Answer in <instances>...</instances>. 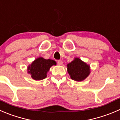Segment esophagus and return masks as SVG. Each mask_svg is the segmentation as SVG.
I'll return each instance as SVG.
<instances>
[{
	"mask_svg": "<svg viewBox=\"0 0 120 120\" xmlns=\"http://www.w3.org/2000/svg\"><path fill=\"white\" fill-rule=\"evenodd\" d=\"M57 64L59 65H62L63 64V61L61 60H59L57 61Z\"/></svg>",
	"mask_w": 120,
	"mask_h": 120,
	"instance_id": "34e87169",
	"label": "esophagus"
}]
</instances>
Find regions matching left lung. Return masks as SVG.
<instances>
[{
    "mask_svg": "<svg viewBox=\"0 0 120 120\" xmlns=\"http://www.w3.org/2000/svg\"><path fill=\"white\" fill-rule=\"evenodd\" d=\"M67 71L72 80L77 81H82L90 74V66L79 58L67 64Z\"/></svg>",
    "mask_w": 120,
    "mask_h": 120,
    "instance_id": "1",
    "label": "left lung"
}]
</instances>
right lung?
Segmentation results:
<instances>
[{
    "instance_id": "obj_1",
    "label": "right lung",
    "mask_w": 120,
    "mask_h": 120,
    "mask_svg": "<svg viewBox=\"0 0 120 120\" xmlns=\"http://www.w3.org/2000/svg\"><path fill=\"white\" fill-rule=\"evenodd\" d=\"M56 63L54 60L50 59H43L39 57L36 59L28 67V73L35 80H41L45 79L50 68L53 65H56Z\"/></svg>"
}]
</instances>
